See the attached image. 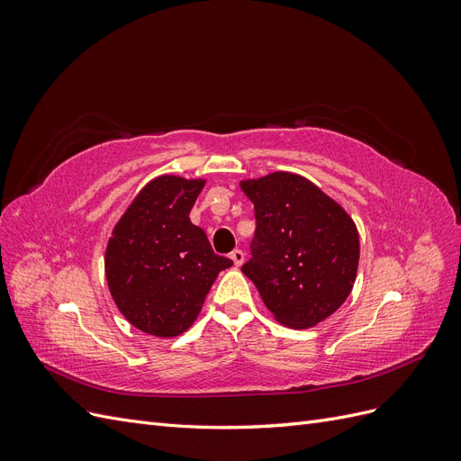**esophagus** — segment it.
Wrapping results in <instances>:
<instances>
[{"label": "esophagus", "instance_id": "obj_1", "mask_svg": "<svg viewBox=\"0 0 461 461\" xmlns=\"http://www.w3.org/2000/svg\"><path fill=\"white\" fill-rule=\"evenodd\" d=\"M230 259H232V263L236 265V267H240V265L246 259V256H244L242 249H234V252H230Z\"/></svg>", "mask_w": 461, "mask_h": 461}]
</instances>
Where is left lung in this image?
I'll use <instances>...</instances> for the list:
<instances>
[{"mask_svg": "<svg viewBox=\"0 0 461 461\" xmlns=\"http://www.w3.org/2000/svg\"><path fill=\"white\" fill-rule=\"evenodd\" d=\"M256 209L252 259L242 273L281 325L312 329L350 296L359 234L346 209L288 171L240 180Z\"/></svg>", "mask_w": 461, "mask_h": 461, "instance_id": "left-lung-1", "label": "left lung"}]
</instances>
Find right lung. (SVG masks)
<instances>
[{
  "label": "right lung",
  "instance_id": "right-lung-1",
  "mask_svg": "<svg viewBox=\"0 0 461 461\" xmlns=\"http://www.w3.org/2000/svg\"><path fill=\"white\" fill-rule=\"evenodd\" d=\"M205 178L161 175L111 230L105 278L119 312L151 337H178L198 319L217 275L232 265L217 256L190 209Z\"/></svg>",
  "mask_w": 461,
  "mask_h": 461
}]
</instances>
